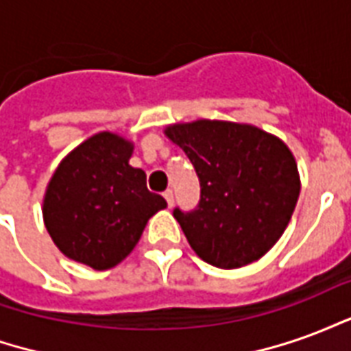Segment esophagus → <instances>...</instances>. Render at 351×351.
<instances>
[{"mask_svg":"<svg viewBox=\"0 0 351 351\" xmlns=\"http://www.w3.org/2000/svg\"><path fill=\"white\" fill-rule=\"evenodd\" d=\"M163 197H165V201H167L169 206H173V203H175V197H173V191L167 190L165 193H163Z\"/></svg>","mask_w":351,"mask_h":351,"instance_id":"34e87169","label":"esophagus"}]
</instances>
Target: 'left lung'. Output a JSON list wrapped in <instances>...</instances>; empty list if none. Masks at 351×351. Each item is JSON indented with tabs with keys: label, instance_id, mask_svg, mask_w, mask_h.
<instances>
[{
	"label": "left lung",
	"instance_id": "8db88e82",
	"mask_svg": "<svg viewBox=\"0 0 351 351\" xmlns=\"http://www.w3.org/2000/svg\"><path fill=\"white\" fill-rule=\"evenodd\" d=\"M165 135L186 152L201 182L197 208L173 213L193 252L220 269L263 258L286 231L301 191L286 143L226 120L173 123Z\"/></svg>",
	"mask_w": 351,
	"mask_h": 351
}]
</instances>
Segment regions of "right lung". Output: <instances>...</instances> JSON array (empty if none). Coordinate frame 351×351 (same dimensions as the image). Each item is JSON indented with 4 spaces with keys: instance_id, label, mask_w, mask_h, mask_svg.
<instances>
[{
    "instance_id": "add662e5",
    "label": "right lung",
    "mask_w": 351,
    "mask_h": 351,
    "mask_svg": "<svg viewBox=\"0 0 351 351\" xmlns=\"http://www.w3.org/2000/svg\"><path fill=\"white\" fill-rule=\"evenodd\" d=\"M133 143L101 131L60 161L43 199V220L58 250L77 263L107 271L137 246L165 199L146 188L130 165Z\"/></svg>"
}]
</instances>
